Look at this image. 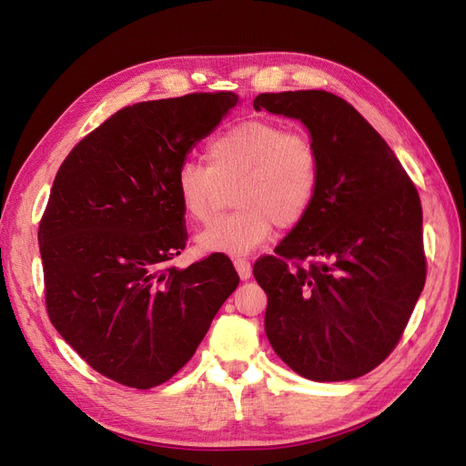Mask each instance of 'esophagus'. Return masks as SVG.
<instances>
[{"label": "esophagus", "instance_id": "1", "mask_svg": "<svg viewBox=\"0 0 466 466\" xmlns=\"http://www.w3.org/2000/svg\"><path fill=\"white\" fill-rule=\"evenodd\" d=\"M235 268H237V272H238V278L245 279V281L252 276V266H250L248 260L237 258V260H235Z\"/></svg>", "mask_w": 466, "mask_h": 466}]
</instances>
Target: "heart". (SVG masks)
<instances>
[{
    "instance_id": "b5f03b06",
    "label": "heart",
    "mask_w": 466,
    "mask_h": 466,
    "mask_svg": "<svg viewBox=\"0 0 466 466\" xmlns=\"http://www.w3.org/2000/svg\"><path fill=\"white\" fill-rule=\"evenodd\" d=\"M208 167L185 161L177 171V196L185 216L204 221L221 188L231 185L233 214L218 218L194 237L202 255L248 257L272 235L293 228L311 209L319 190V155L305 134L266 120H247L208 146Z\"/></svg>"
}]
</instances>
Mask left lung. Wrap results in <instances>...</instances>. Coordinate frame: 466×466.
<instances>
[{
	"label": "left lung",
	"mask_w": 466,
	"mask_h": 466,
	"mask_svg": "<svg viewBox=\"0 0 466 466\" xmlns=\"http://www.w3.org/2000/svg\"><path fill=\"white\" fill-rule=\"evenodd\" d=\"M255 108L299 120L320 168L309 214L281 238L278 257L252 268L268 295L266 336L305 379L361 377L399 344L424 289L420 196L385 139L344 98L262 93Z\"/></svg>",
	"instance_id": "1"
}]
</instances>
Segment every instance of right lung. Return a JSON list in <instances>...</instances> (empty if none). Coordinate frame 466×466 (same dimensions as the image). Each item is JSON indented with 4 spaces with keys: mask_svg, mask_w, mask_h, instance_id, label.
Segmentation results:
<instances>
[{
    "mask_svg": "<svg viewBox=\"0 0 466 466\" xmlns=\"http://www.w3.org/2000/svg\"><path fill=\"white\" fill-rule=\"evenodd\" d=\"M237 105L221 91L126 106L83 137L54 178L38 228L48 317L120 385L171 379L238 286L223 255L163 268L187 245L178 167Z\"/></svg>",
    "mask_w": 466,
    "mask_h": 466,
    "instance_id": "1",
    "label": "right lung"
}]
</instances>
